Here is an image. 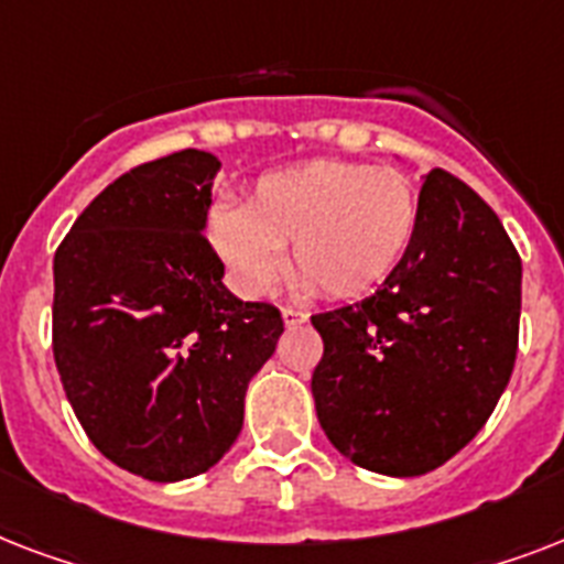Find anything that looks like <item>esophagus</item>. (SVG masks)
<instances>
[{"instance_id": "obj_1", "label": "esophagus", "mask_w": 564, "mask_h": 564, "mask_svg": "<svg viewBox=\"0 0 564 564\" xmlns=\"http://www.w3.org/2000/svg\"><path fill=\"white\" fill-rule=\"evenodd\" d=\"M281 316H283V325L286 327L304 325V322H307V313H301V310H295V307H283Z\"/></svg>"}]
</instances>
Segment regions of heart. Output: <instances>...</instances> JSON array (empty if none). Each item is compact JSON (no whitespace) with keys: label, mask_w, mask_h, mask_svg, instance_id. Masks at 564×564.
<instances>
[{"label":"heart","mask_w":564,"mask_h":564,"mask_svg":"<svg viewBox=\"0 0 564 564\" xmlns=\"http://www.w3.org/2000/svg\"><path fill=\"white\" fill-rule=\"evenodd\" d=\"M419 189L369 163L307 161L257 178L246 204L210 213V242L246 295H265L283 246L304 286L348 301L375 292L401 265L419 228Z\"/></svg>","instance_id":"obj_1"}]
</instances>
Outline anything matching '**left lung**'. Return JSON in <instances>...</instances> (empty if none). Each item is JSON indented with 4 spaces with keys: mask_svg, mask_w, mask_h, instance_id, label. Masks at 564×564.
<instances>
[{
    "mask_svg": "<svg viewBox=\"0 0 564 564\" xmlns=\"http://www.w3.org/2000/svg\"><path fill=\"white\" fill-rule=\"evenodd\" d=\"M401 265L360 304L313 316L318 424L354 465L419 477L471 442L518 351L521 257L489 204L442 170L421 178Z\"/></svg>",
    "mask_w": 564,
    "mask_h": 564,
    "instance_id": "left-lung-1",
    "label": "left lung"
}]
</instances>
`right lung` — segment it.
Returning a JSON list of instances; mask_svg holds the SVG:
<instances>
[{"instance_id":"obj_1","label":"right lung","mask_w":564,"mask_h":564,"mask_svg":"<svg viewBox=\"0 0 564 564\" xmlns=\"http://www.w3.org/2000/svg\"><path fill=\"white\" fill-rule=\"evenodd\" d=\"M216 154L184 149L101 189L55 254L52 348L90 442L154 482L204 474L237 442L251 377L283 334L239 301L204 239Z\"/></svg>"}]
</instances>
